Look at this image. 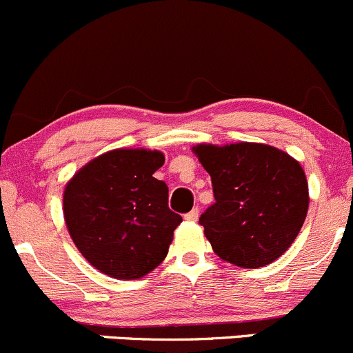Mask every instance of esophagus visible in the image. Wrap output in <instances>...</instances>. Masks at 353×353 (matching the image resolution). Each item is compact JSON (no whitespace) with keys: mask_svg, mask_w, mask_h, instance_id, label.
<instances>
[{"mask_svg":"<svg viewBox=\"0 0 353 353\" xmlns=\"http://www.w3.org/2000/svg\"><path fill=\"white\" fill-rule=\"evenodd\" d=\"M185 219H187V221H196V219H199V208H192L190 212H188V214H185Z\"/></svg>","mask_w":353,"mask_h":353,"instance_id":"obj_1","label":"esophagus"}]
</instances>
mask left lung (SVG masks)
<instances>
[{"label": "left lung", "mask_w": 353, "mask_h": 353, "mask_svg": "<svg viewBox=\"0 0 353 353\" xmlns=\"http://www.w3.org/2000/svg\"><path fill=\"white\" fill-rule=\"evenodd\" d=\"M212 178L215 202L200 215L212 249L241 268H263L286 252L308 212L303 168L257 143L193 148Z\"/></svg>", "instance_id": "8db88e82"}]
</instances>
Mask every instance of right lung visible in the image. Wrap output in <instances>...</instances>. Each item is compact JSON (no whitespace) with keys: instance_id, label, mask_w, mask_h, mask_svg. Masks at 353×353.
Segmentation results:
<instances>
[{"instance_id":"1","label":"right lung","mask_w":353,"mask_h":353,"mask_svg":"<svg viewBox=\"0 0 353 353\" xmlns=\"http://www.w3.org/2000/svg\"><path fill=\"white\" fill-rule=\"evenodd\" d=\"M163 163L160 151H109L67 183V229L82 256L104 274L141 278L168 254L181 217L170 210L165 181L153 176Z\"/></svg>"}]
</instances>
